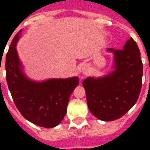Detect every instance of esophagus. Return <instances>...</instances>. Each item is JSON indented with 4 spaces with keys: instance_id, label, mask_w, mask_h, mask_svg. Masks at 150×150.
<instances>
[{
    "instance_id": "obj_1",
    "label": "esophagus",
    "mask_w": 150,
    "mask_h": 150,
    "mask_svg": "<svg viewBox=\"0 0 150 150\" xmlns=\"http://www.w3.org/2000/svg\"><path fill=\"white\" fill-rule=\"evenodd\" d=\"M87 70H88V67H87V66H83V67H82L80 71H81L83 74H84V73H86V71H87Z\"/></svg>"
}]
</instances>
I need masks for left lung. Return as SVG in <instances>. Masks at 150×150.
<instances>
[{
	"mask_svg": "<svg viewBox=\"0 0 150 150\" xmlns=\"http://www.w3.org/2000/svg\"><path fill=\"white\" fill-rule=\"evenodd\" d=\"M113 54L112 71L102 77L83 81L89 111L96 118L112 121L120 118L136 104L141 92L143 64L132 38L122 50L108 48Z\"/></svg>",
	"mask_w": 150,
	"mask_h": 150,
	"instance_id": "obj_1",
	"label": "left lung"
}]
</instances>
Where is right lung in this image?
I'll list each match as a JSON object with an SVG mask.
<instances>
[{
    "mask_svg": "<svg viewBox=\"0 0 150 150\" xmlns=\"http://www.w3.org/2000/svg\"><path fill=\"white\" fill-rule=\"evenodd\" d=\"M21 33V30L15 35L6 54L8 89L16 107L25 119L36 125L54 128L64 118L70 96L79 80L77 76L41 82L28 78L16 49Z\"/></svg>",
    "mask_w": 150,
    "mask_h": 150,
    "instance_id": "right-lung-1",
    "label": "right lung"
}]
</instances>
